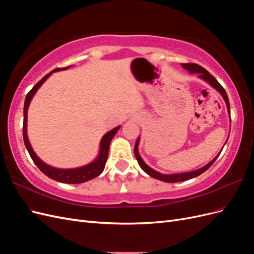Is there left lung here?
<instances>
[{"label": "left lung", "mask_w": 254, "mask_h": 254, "mask_svg": "<svg viewBox=\"0 0 254 254\" xmlns=\"http://www.w3.org/2000/svg\"><path fill=\"white\" fill-rule=\"evenodd\" d=\"M181 66L184 68V70H187L190 74H197V77L198 78L204 80L205 82L209 83L212 88H214L215 90H216L218 93L222 96V98H224V101H225V103L227 105L228 113L230 115V104H229L228 95L226 93L225 89L220 86V83L216 79H215L213 76L205 70V68H203L202 66L198 65L196 64H181ZM230 121H231V118H230ZM139 143H140V136L136 139V142H135V145H134V155H135V158L137 160V162H139V165L141 166L142 170L146 174L149 175L150 177H152V178H156L158 180H161V181H163V182H168V183L181 182V181L190 180L191 178H195V177H197L199 175H201L202 173H204L207 170V168H209L215 162V160L218 158V156L220 155V152L222 150L221 149L219 151L218 155L215 157L213 160H211L209 163L205 164L204 166H202L200 168H198V170L191 171V172H187V173H178V174H162V173L155 171V170H153V168H151L150 166H148L147 164L144 162V160L142 159V157L140 156V152H139Z\"/></svg>", "instance_id": "obj_1"}]
</instances>
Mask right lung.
Here are the masks:
<instances>
[{
  "instance_id": "obj_1",
  "label": "right lung",
  "mask_w": 254,
  "mask_h": 254,
  "mask_svg": "<svg viewBox=\"0 0 254 254\" xmlns=\"http://www.w3.org/2000/svg\"><path fill=\"white\" fill-rule=\"evenodd\" d=\"M70 66L63 67V68L58 67V68H55V70H53L51 73L45 75L44 77L28 92V94L25 97L24 110H23V113H24V121H23V139H24L25 147H26L27 151L29 152L30 158L33 159L35 164L38 166V168H39V170L44 175H47L49 178L55 180V181H59L63 183H70V184H78V183H83V182L93 179V178H95V177L99 176L103 173L104 168H105V164L107 162V159H108L110 143L114 137V135L117 134L118 130L121 128V125L111 129L110 131L104 134V136L101 140V143H99L98 155L93 161H92V162H90L89 164L83 165V166L75 167V168H58V167H54L52 165H49L45 162H43V161L36 155V152L34 151L32 145H30V143H29L28 135H27V111H28L29 104H30V102H32L33 97L35 96L36 92L53 73L63 71V70H67Z\"/></svg>"
}]
</instances>
